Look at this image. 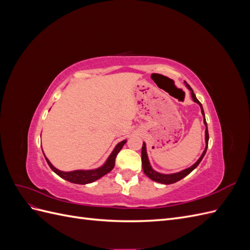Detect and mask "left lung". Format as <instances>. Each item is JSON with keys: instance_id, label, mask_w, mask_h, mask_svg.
Returning a JSON list of instances; mask_svg holds the SVG:
<instances>
[{"instance_id": "1", "label": "left lung", "mask_w": 250, "mask_h": 250, "mask_svg": "<svg viewBox=\"0 0 250 250\" xmlns=\"http://www.w3.org/2000/svg\"><path fill=\"white\" fill-rule=\"evenodd\" d=\"M186 86L188 87V89L190 90L191 92V96H192V99L195 103H197L199 106H200V109H201V113L203 116V123L204 125H206V148H204L203 152L201 154V156L198 158V161L196 162L194 165H192L190 168H187L185 170H181L179 172H176V173H171V174H164V173H160L155 171L152 166H151L150 162H149V158H148V154H147V148H146V143L144 142L143 143V147H142V166H143V170H144V173L146 174V175L150 178L152 179L153 181H156V183H160V184H164V185H171V184H174V183H177V181H179L180 179H183L184 177H186L187 175H188L197 166L200 164V162L202 161L203 156L206 155V152H207V149H208V124H207V121H206V117H204V111H203V108H202V105L201 103L198 101L197 98H196L193 89L191 88V86L188 84H186Z\"/></svg>"}]
</instances>
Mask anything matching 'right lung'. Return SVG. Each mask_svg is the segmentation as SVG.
I'll return each mask as SVG.
<instances>
[{
    "instance_id": "right-lung-1",
    "label": "right lung",
    "mask_w": 250,
    "mask_h": 250,
    "mask_svg": "<svg viewBox=\"0 0 250 250\" xmlns=\"http://www.w3.org/2000/svg\"><path fill=\"white\" fill-rule=\"evenodd\" d=\"M126 142H127V140H124L122 142H120L119 144H117L115 149L112 150V152L107 157L106 162H105L101 166V167L92 169V170H74V171H70V172L60 171L51 164V162L48 160L47 156L44 155V153H43V155L49 165V167L52 169L53 172H55L58 176H60L67 181H70V183H72V184L86 185V184L94 183V181L101 178L102 176L105 175V174H107L108 172H110L113 169V167H115L116 157H117L118 153L120 152V150L122 149L123 146L125 145Z\"/></svg>"
}]
</instances>
